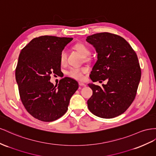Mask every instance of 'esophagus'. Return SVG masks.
<instances>
[{
    "mask_svg": "<svg viewBox=\"0 0 156 156\" xmlns=\"http://www.w3.org/2000/svg\"><path fill=\"white\" fill-rule=\"evenodd\" d=\"M79 85H80V86H82V87H85L86 85L84 83H83V82H79Z\"/></svg>",
    "mask_w": 156,
    "mask_h": 156,
    "instance_id": "1",
    "label": "esophagus"
}]
</instances>
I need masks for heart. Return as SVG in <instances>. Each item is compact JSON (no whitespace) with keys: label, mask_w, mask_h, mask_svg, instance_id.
<instances>
[{"label":"heart","mask_w":156,"mask_h":156,"mask_svg":"<svg viewBox=\"0 0 156 156\" xmlns=\"http://www.w3.org/2000/svg\"><path fill=\"white\" fill-rule=\"evenodd\" d=\"M73 48L81 54L84 58L85 60H88V56L90 53V50L88 48L87 45L84 43H77L74 45ZM67 56L64 50H62L60 54V63L62 66H64L66 64ZM88 71V69L85 67H81V68H71L67 71V75L70 78H72L75 80L81 81L84 77V74Z\"/></svg>","instance_id":"heart-1"}]
</instances>
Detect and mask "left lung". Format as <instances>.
I'll return each mask as SVG.
<instances>
[{
  "label": "left lung",
  "instance_id": "1",
  "mask_svg": "<svg viewBox=\"0 0 156 156\" xmlns=\"http://www.w3.org/2000/svg\"><path fill=\"white\" fill-rule=\"evenodd\" d=\"M87 41L98 53L90 78L93 82L108 80L103 88L88 85L92 90L88 109L102 118H113L123 113L135 98L141 77L137 55L127 41L113 33H96Z\"/></svg>",
  "mask_w": 156,
  "mask_h": 156
}]
</instances>
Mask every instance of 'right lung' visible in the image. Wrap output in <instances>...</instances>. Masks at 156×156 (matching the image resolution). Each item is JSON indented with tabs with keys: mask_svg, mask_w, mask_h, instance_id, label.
<instances>
[{
	"mask_svg": "<svg viewBox=\"0 0 156 156\" xmlns=\"http://www.w3.org/2000/svg\"><path fill=\"white\" fill-rule=\"evenodd\" d=\"M72 40L40 36L20 52L16 68L20 98L29 114L40 121L50 122L64 115L70 98L78 89V83L71 78L62 79L57 87L50 81V75L60 73V52Z\"/></svg>",
	"mask_w": 156,
	"mask_h": 156,
	"instance_id": "right-lung-1",
	"label": "right lung"
}]
</instances>
